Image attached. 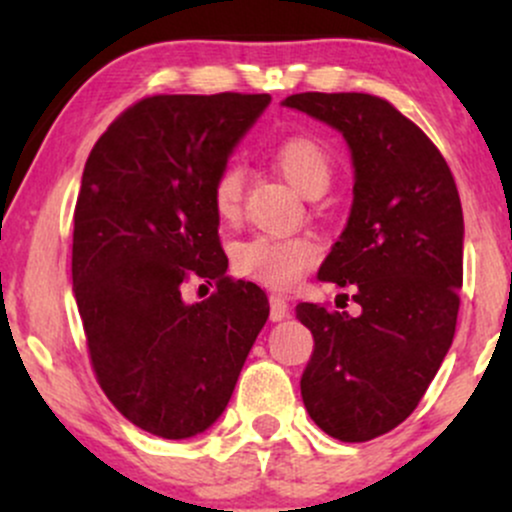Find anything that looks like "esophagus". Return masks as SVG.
<instances>
[{
    "label": "esophagus",
    "mask_w": 512,
    "mask_h": 512,
    "mask_svg": "<svg viewBox=\"0 0 512 512\" xmlns=\"http://www.w3.org/2000/svg\"><path fill=\"white\" fill-rule=\"evenodd\" d=\"M269 317H272V322H281L289 317V303H286V298L269 296Z\"/></svg>",
    "instance_id": "34e87169"
}]
</instances>
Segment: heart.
<instances>
[{
	"label": "heart",
	"mask_w": 512,
	"mask_h": 512,
	"mask_svg": "<svg viewBox=\"0 0 512 512\" xmlns=\"http://www.w3.org/2000/svg\"><path fill=\"white\" fill-rule=\"evenodd\" d=\"M272 163L293 190L310 197L330 185L332 163L327 151L310 137H286L272 151ZM243 175L236 166L223 168L211 187V204L221 219H233L240 211ZM317 248L305 238L257 236L236 248L240 274L260 281L269 289H289L315 262Z\"/></svg>",
	"instance_id": "heart-1"
}]
</instances>
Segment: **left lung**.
<instances>
[{"label": "left lung", "mask_w": 512, "mask_h": 512, "mask_svg": "<svg viewBox=\"0 0 512 512\" xmlns=\"http://www.w3.org/2000/svg\"><path fill=\"white\" fill-rule=\"evenodd\" d=\"M281 105L337 129L354 163V202L317 279L354 286L361 315L298 303L315 349L303 404L327 436L363 443L402 424L455 337L464 219L436 144L368 93H293Z\"/></svg>", "instance_id": "left-lung-1"}]
</instances>
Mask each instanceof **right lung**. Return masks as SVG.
Here are the masks:
<instances>
[{
    "label": "right lung",
    "mask_w": 512,
    "mask_h": 512,
    "mask_svg": "<svg viewBox=\"0 0 512 512\" xmlns=\"http://www.w3.org/2000/svg\"><path fill=\"white\" fill-rule=\"evenodd\" d=\"M272 98L151 96L88 156L74 211L72 284L93 370L115 409L158 438L204 433L226 409L269 301L226 276L216 175ZM217 281L199 304L190 278Z\"/></svg>",
    "instance_id": "add662e5"
}]
</instances>
